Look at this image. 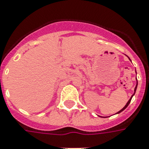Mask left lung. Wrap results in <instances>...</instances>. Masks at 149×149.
I'll return each instance as SVG.
<instances>
[{
    "instance_id": "left-lung-1",
    "label": "left lung",
    "mask_w": 149,
    "mask_h": 149,
    "mask_svg": "<svg viewBox=\"0 0 149 149\" xmlns=\"http://www.w3.org/2000/svg\"><path fill=\"white\" fill-rule=\"evenodd\" d=\"M129 60H130V59H129ZM136 88H137V84H136V88H135V93H136ZM135 93H133V95H134V94H135ZM133 95H132V97H131V98H130V99H129V101H128V102H127V104H126V106H125V107H123V109H122L121 111H118V113H120V112H122V111H123V110H125L126 108H127V106H128V105H129V103H130V102H131V100H132V98Z\"/></svg>"
}]
</instances>
